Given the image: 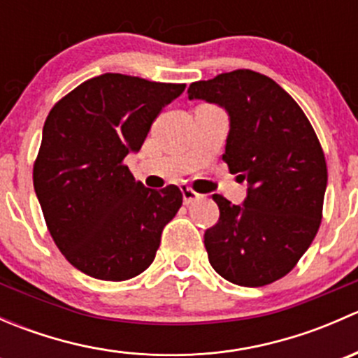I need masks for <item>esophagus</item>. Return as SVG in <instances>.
Masks as SVG:
<instances>
[{
  "instance_id": "obj_1",
  "label": "esophagus",
  "mask_w": 358,
  "mask_h": 358,
  "mask_svg": "<svg viewBox=\"0 0 358 358\" xmlns=\"http://www.w3.org/2000/svg\"><path fill=\"white\" fill-rule=\"evenodd\" d=\"M182 194H183V202H185V204H192V202L199 199V194L194 192L190 187H182Z\"/></svg>"
}]
</instances>
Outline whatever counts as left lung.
<instances>
[{
	"instance_id": "1",
	"label": "left lung",
	"mask_w": 358,
	"mask_h": 358,
	"mask_svg": "<svg viewBox=\"0 0 358 358\" xmlns=\"http://www.w3.org/2000/svg\"><path fill=\"white\" fill-rule=\"evenodd\" d=\"M187 93L229 112L222 157L249 185L243 206L213 196L220 218L204 234L209 263L237 286L275 282L294 268L320 227L327 166L319 138L289 93L259 72H225L192 83Z\"/></svg>"
}]
</instances>
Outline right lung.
<instances>
[{
  "mask_svg": "<svg viewBox=\"0 0 358 358\" xmlns=\"http://www.w3.org/2000/svg\"><path fill=\"white\" fill-rule=\"evenodd\" d=\"M185 85L126 74L96 76L53 106L32 169L46 227L72 266L100 280H128L156 258L182 206L176 185L147 189L124 164L162 107Z\"/></svg>",
  "mask_w": 358,
  "mask_h": 358,
  "instance_id": "add662e5",
  "label": "right lung"
}]
</instances>
